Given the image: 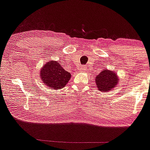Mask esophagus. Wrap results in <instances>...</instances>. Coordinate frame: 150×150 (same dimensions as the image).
<instances>
[{"label": "esophagus", "mask_w": 150, "mask_h": 150, "mask_svg": "<svg viewBox=\"0 0 150 150\" xmlns=\"http://www.w3.org/2000/svg\"><path fill=\"white\" fill-rule=\"evenodd\" d=\"M79 71H80V72H83V71H85L86 69L83 67H80L79 68Z\"/></svg>", "instance_id": "34e87169"}]
</instances>
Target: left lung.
Instances as JSON below:
<instances>
[{
    "instance_id": "8db88e82",
    "label": "left lung",
    "mask_w": 150,
    "mask_h": 150,
    "mask_svg": "<svg viewBox=\"0 0 150 150\" xmlns=\"http://www.w3.org/2000/svg\"><path fill=\"white\" fill-rule=\"evenodd\" d=\"M95 81L99 91L106 93L117 86L119 78L117 73H114V71L103 69L96 76Z\"/></svg>"
}]
</instances>
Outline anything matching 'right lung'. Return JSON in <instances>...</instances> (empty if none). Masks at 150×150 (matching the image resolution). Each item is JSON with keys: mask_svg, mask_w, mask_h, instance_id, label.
Instances as JSON below:
<instances>
[{"mask_svg": "<svg viewBox=\"0 0 150 150\" xmlns=\"http://www.w3.org/2000/svg\"><path fill=\"white\" fill-rule=\"evenodd\" d=\"M40 79L43 83L53 89L62 88L69 82L71 73L65 71L56 61H50L40 70Z\"/></svg>", "mask_w": 150, "mask_h": 150, "instance_id": "add662e5", "label": "right lung"}]
</instances>
